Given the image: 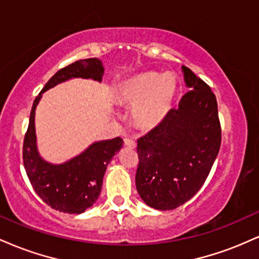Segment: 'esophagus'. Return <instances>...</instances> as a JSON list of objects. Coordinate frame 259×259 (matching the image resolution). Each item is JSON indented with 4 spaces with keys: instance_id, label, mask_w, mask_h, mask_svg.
I'll return each instance as SVG.
<instances>
[{
    "instance_id": "34e87169",
    "label": "esophagus",
    "mask_w": 259,
    "mask_h": 259,
    "mask_svg": "<svg viewBox=\"0 0 259 259\" xmlns=\"http://www.w3.org/2000/svg\"><path fill=\"white\" fill-rule=\"evenodd\" d=\"M124 144H125V146L129 147V148H135L136 147V142L134 141V140L129 139V138L124 139Z\"/></svg>"
}]
</instances>
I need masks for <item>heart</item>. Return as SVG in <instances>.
Segmentation results:
<instances>
[{"label": "heart", "instance_id": "obj_1", "mask_svg": "<svg viewBox=\"0 0 259 259\" xmlns=\"http://www.w3.org/2000/svg\"><path fill=\"white\" fill-rule=\"evenodd\" d=\"M178 94L177 80L173 75L145 72L134 75L119 86L121 105L135 107L133 123L144 132L159 126L173 109Z\"/></svg>", "mask_w": 259, "mask_h": 259}]
</instances>
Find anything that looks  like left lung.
<instances>
[{
    "label": "left lung",
    "instance_id": "left-lung-1",
    "mask_svg": "<svg viewBox=\"0 0 259 259\" xmlns=\"http://www.w3.org/2000/svg\"><path fill=\"white\" fill-rule=\"evenodd\" d=\"M190 91L165 120L138 140L136 189L147 206L170 210L201 189L222 141L218 105L203 80L183 65Z\"/></svg>",
    "mask_w": 259,
    "mask_h": 259
}]
</instances>
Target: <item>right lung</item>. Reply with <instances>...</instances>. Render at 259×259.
I'll return each instance as SVG.
<instances>
[{"label":"right lung","instance_id":"1","mask_svg":"<svg viewBox=\"0 0 259 259\" xmlns=\"http://www.w3.org/2000/svg\"><path fill=\"white\" fill-rule=\"evenodd\" d=\"M105 68L99 58L76 61L58 70L45 85L32 103L28 132L23 145V162L35 192L53 209L80 214L97 201L103 175L113 156L123 147V140L114 138L91 144L78 156L61 164H53L40 156L35 133V111L45 91L74 78L101 82Z\"/></svg>","mask_w":259,"mask_h":259}]
</instances>
